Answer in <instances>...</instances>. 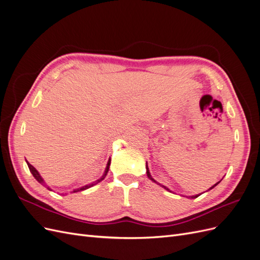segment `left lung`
<instances>
[{
    "mask_svg": "<svg viewBox=\"0 0 260 260\" xmlns=\"http://www.w3.org/2000/svg\"><path fill=\"white\" fill-rule=\"evenodd\" d=\"M146 175H147L148 179H151V180L153 181V182H155V183H157V184H159L158 182H157V181H156V180H154V179L152 178L151 174H149V170H148V167H147V162H146ZM218 183H220V181H219V182H217V183H216L215 185H212V186H211V187L209 188V190H211V188H214V187H215V186H216V185H217ZM162 187H164V188H166V190H167V191H170V190H169V188H167V187H166V186H165V185H162ZM199 196H200V194H199V195H193V196H191V199H196V198H199Z\"/></svg>",
    "mask_w": 260,
    "mask_h": 260,
    "instance_id": "left-lung-1",
    "label": "left lung"
}]
</instances>
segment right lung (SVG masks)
Instances as JSON below:
<instances>
[{
    "label": "right lung",
    "mask_w": 260,
    "mask_h": 260,
    "mask_svg": "<svg viewBox=\"0 0 260 260\" xmlns=\"http://www.w3.org/2000/svg\"><path fill=\"white\" fill-rule=\"evenodd\" d=\"M27 161V160H26ZM27 165H28V167H29V170H30V172L31 174H32V176L36 178V180L38 181L39 183H41L43 186H45L46 188H49L50 191H52L51 188L45 184V182H44V180L41 178V176H40V174H39L38 172V170L32 166V165H30L28 161H27ZM109 165H111V159L108 160V162H107V166H106V169H105V171H104V174H103V176H102L99 180H96V181H94V182H92V183H90V184H88V185H84V186H82V187H80V188H76V190H74V192H80V191H83V190H86V188H89V187H91V186H93V185H95V184H98L99 182H101L102 180H104L105 179V177H106V175H107V172H108V169H109Z\"/></svg>",
    "instance_id": "1"
}]
</instances>
